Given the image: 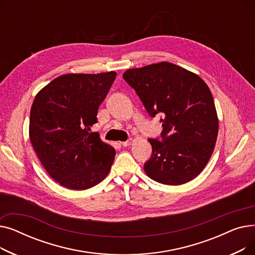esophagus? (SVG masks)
Here are the masks:
<instances>
[{"label":"esophagus","instance_id":"obj_1","mask_svg":"<svg viewBox=\"0 0 255 255\" xmlns=\"http://www.w3.org/2000/svg\"><path fill=\"white\" fill-rule=\"evenodd\" d=\"M131 142H132V140H131V139H128V140H126V141H122V142H121V144H122L123 146H128V145L131 144Z\"/></svg>","mask_w":255,"mask_h":255}]
</instances>
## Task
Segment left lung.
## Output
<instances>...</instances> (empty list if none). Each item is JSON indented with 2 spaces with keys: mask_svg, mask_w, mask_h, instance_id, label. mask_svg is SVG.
Instances as JSON below:
<instances>
[{
  "mask_svg": "<svg viewBox=\"0 0 255 255\" xmlns=\"http://www.w3.org/2000/svg\"><path fill=\"white\" fill-rule=\"evenodd\" d=\"M125 82L151 116H161L160 137L149 138L152 155L146 175L165 185H181L198 176L214 151L218 118L212 93L198 75L161 62L129 69Z\"/></svg>",
  "mask_w": 255,
  "mask_h": 255,
  "instance_id": "obj_1",
  "label": "left lung"
}]
</instances>
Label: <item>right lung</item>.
Segmentation results:
<instances>
[{
	"label": "right lung",
	"instance_id": "right-lung-1",
	"mask_svg": "<svg viewBox=\"0 0 255 255\" xmlns=\"http://www.w3.org/2000/svg\"><path fill=\"white\" fill-rule=\"evenodd\" d=\"M114 71L65 74L40 91L32 104L30 139L48 175L72 190H86L109 173L116 151L91 127L115 82Z\"/></svg>",
	"mask_w": 255,
	"mask_h": 255
}]
</instances>
